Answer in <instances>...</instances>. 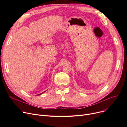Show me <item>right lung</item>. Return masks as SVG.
<instances>
[{
    "mask_svg": "<svg viewBox=\"0 0 127 127\" xmlns=\"http://www.w3.org/2000/svg\"><path fill=\"white\" fill-rule=\"evenodd\" d=\"M43 93H44V92H43ZM43 93H42V94H43ZM38 94V95H41V94Z\"/></svg>",
    "mask_w": 127,
    "mask_h": 127,
    "instance_id": "obj_1",
    "label": "right lung"
}]
</instances>
